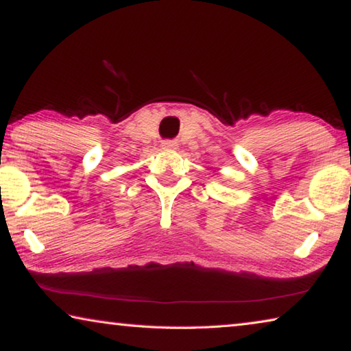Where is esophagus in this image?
Here are the masks:
<instances>
[{
    "instance_id": "esophagus-1",
    "label": "esophagus",
    "mask_w": 351,
    "mask_h": 351,
    "mask_svg": "<svg viewBox=\"0 0 351 351\" xmlns=\"http://www.w3.org/2000/svg\"><path fill=\"white\" fill-rule=\"evenodd\" d=\"M162 148L164 150H176L178 144L175 141H162Z\"/></svg>"
}]
</instances>
